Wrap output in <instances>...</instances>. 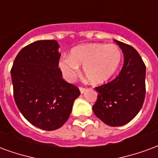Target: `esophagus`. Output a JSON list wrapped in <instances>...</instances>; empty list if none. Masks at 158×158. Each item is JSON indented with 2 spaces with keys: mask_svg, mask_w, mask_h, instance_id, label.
I'll use <instances>...</instances> for the list:
<instances>
[{
  "mask_svg": "<svg viewBox=\"0 0 158 158\" xmlns=\"http://www.w3.org/2000/svg\"><path fill=\"white\" fill-rule=\"evenodd\" d=\"M79 90H80V93L83 94V93H85V89L83 88V87H79Z\"/></svg>",
  "mask_w": 158,
  "mask_h": 158,
  "instance_id": "34e87169",
  "label": "esophagus"
}]
</instances>
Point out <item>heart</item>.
<instances>
[{
    "label": "heart",
    "mask_w": 158,
    "mask_h": 158,
    "mask_svg": "<svg viewBox=\"0 0 158 158\" xmlns=\"http://www.w3.org/2000/svg\"><path fill=\"white\" fill-rule=\"evenodd\" d=\"M122 57V52L115 44H85L73 47L69 56H62L58 67L64 79L73 81L83 66V73L89 82L101 85L116 73Z\"/></svg>",
    "instance_id": "obj_1"
}]
</instances>
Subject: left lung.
<instances>
[{"instance_id": "left-lung-1", "label": "left lung", "mask_w": 158, "mask_h": 158, "mask_svg": "<svg viewBox=\"0 0 158 158\" xmlns=\"http://www.w3.org/2000/svg\"><path fill=\"white\" fill-rule=\"evenodd\" d=\"M122 50L124 63L113 81L96 87L92 109L98 118L113 127L130 122L142 107L146 96V66L135 49L114 40Z\"/></svg>"}]
</instances>
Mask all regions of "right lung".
Returning a JSON list of instances; mask_svg holds the SVG:
<instances>
[{
	"instance_id": "1",
	"label": "right lung",
	"mask_w": 158,
	"mask_h": 158,
	"mask_svg": "<svg viewBox=\"0 0 158 158\" xmlns=\"http://www.w3.org/2000/svg\"><path fill=\"white\" fill-rule=\"evenodd\" d=\"M56 40H37L23 48L12 70L16 105L30 123L55 130L69 119L79 89L62 79Z\"/></svg>"
}]
</instances>
